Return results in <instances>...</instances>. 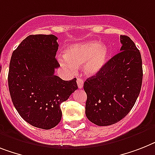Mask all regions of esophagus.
Returning a JSON list of instances; mask_svg holds the SVG:
<instances>
[{"instance_id": "esophagus-1", "label": "esophagus", "mask_w": 155, "mask_h": 155, "mask_svg": "<svg viewBox=\"0 0 155 155\" xmlns=\"http://www.w3.org/2000/svg\"><path fill=\"white\" fill-rule=\"evenodd\" d=\"M77 84H78V86L79 89H81L83 87V85H84V81L81 78H78L77 80Z\"/></svg>"}]
</instances>
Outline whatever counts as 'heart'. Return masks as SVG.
<instances>
[{
	"mask_svg": "<svg viewBox=\"0 0 155 155\" xmlns=\"http://www.w3.org/2000/svg\"><path fill=\"white\" fill-rule=\"evenodd\" d=\"M109 51L108 47L97 42H88L68 47L64 56L58 58L62 67L74 71L77 67L85 64L84 70L89 75L97 74L105 65Z\"/></svg>",
	"mask_w": 155,
	"mask_h": 155,
	"instance_id": "obj_1",
	"label": "heart"
}]
</instances>
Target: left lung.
Listing matches in <instances>:
<instances>
[{
    "instance_id": "8db88e82",
    "label": "left lung",
    "mask_w": 155,
    "mask_h": 155,
    "mask_svg": "<svg viewBox=\"0 0 155 155\" xmlns=\"http://www.w3.org/2000/svg\"><path fill=\"white\" fill-rule=\"evenodd\" d=\"M120 52L96 75L87 78L85 115L97 126H108L128 114L141 90L143 67L140 52L128 36L120 35Z\"/></svg>"
}]
</instances>
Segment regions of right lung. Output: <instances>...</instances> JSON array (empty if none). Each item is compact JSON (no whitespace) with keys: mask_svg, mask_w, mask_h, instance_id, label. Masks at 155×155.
<instances>
[{"mask_svg":"<svg viewBox=\"0 0 155 155\" xmlns=\"http://www.w3.org/2000/svg\"><path fill=\"white\" fill-rule=\"evenodd\" d=\"M54 35H31L12 54L8 76L10 96L24 120L39 128L51 129L62 119L60 104L78 89L76 78L54 75L59 64Z\"/></svg>","mask_w":155,"mask_h":155,"instance_id":"add662e5","label":"right lung"}]
</instances>
